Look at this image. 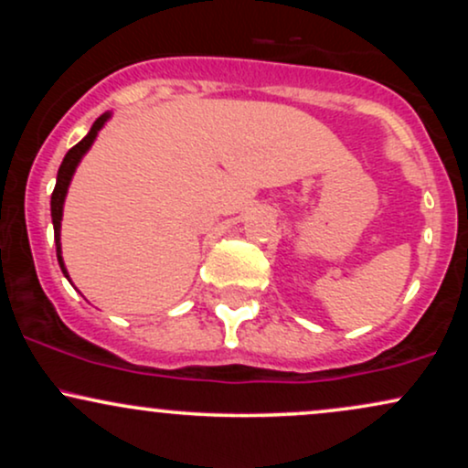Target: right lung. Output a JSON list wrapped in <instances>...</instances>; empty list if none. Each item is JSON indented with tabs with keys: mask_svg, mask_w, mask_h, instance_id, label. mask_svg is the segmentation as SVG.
<instances>
[{
	"mask_svg": "<svg viewBox=\"0 0 468 468\" xmlns=\"http://www.w3.org/2000/svg\"><path fill=\"white\" fill-rule=\"evenodd\" d=\"M110 112H105L103 116H99L94 121L92 130L88 132V136L83 138V141L74 144L72 149L66 154V158H63L61 166H58V174H57V185H55V191H52V200H50V211H52V227H55V244H57V260H58V266H61L63 275H68L66 271V264H63V257H61V218H63V202H66V193H68V186H69V180H72L74 171H77V166L80 163V158H83L85 154H88V149L92 147V143L96 141V136H99V132L103 130V125L107 121H110Z\"/></svg>",
	"mask_w": 468,
	"mask_h": 468,
	"instance_id": "right-lung-1",
	"label": "right lung"
}]
</instances>
